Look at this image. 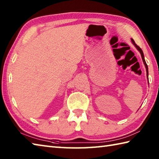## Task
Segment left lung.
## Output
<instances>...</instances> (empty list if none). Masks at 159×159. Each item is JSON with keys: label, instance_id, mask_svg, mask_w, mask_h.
Masks as SVG:
<instances>
[{"label": "left lung", "instance_id": "8db88e82", "mask_svg": "<svg viewBox=\"0 0 159 159\" xmlns=\"http://www.w3.org/2000/svg\"><path fill=\"white\" fill-rule=\"evenodd\" d=\"M131 42H132V43H133V44L134 46H135V48L137 49L138 51H139V52H140V54H141V58H142L143 62V63H144L145 67H146V73H147V78H148V65H147V63H146V61H145L144 55H143V51H142V50L141 49L140 47H139V46H138L136 44L135 42H134V40H133V39H131ZM148 83H149V81H148Z\"/></svg>", "mask_w": 159, "mask_h": 159}]
</instances>
